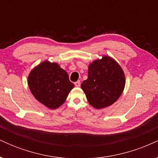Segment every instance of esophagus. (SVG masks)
Here are the masks:
<instances>
[{
    "mask_svg": "<svg viewBox=\"0 0 158 158\" xmlns=\"http://www.w3.org/2000/svg\"><path fill=\"white\" fill-rule=\"evenodd\" d=\"M74 85H75L76 87H80V85H81L80 81H76V82H74Z\"/></svg>",
    "mask_w": 158,
    "mask_h": 158,
    "instance_id": "obj_1",
    "label": "esophagus"
}]
</instances>
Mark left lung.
<instances>
[{"label": "left lung", "instance_id": "obj_1", "mask_svg": "<svg viewBox=\"0 0 158 158\" xmlns=\"http://www.w3.org/2000/svg\"><path fill=\"white\" fill-rule=\"evenodd\" d=\"M126 84L123 69L109 56L93 61L88 67V77L81 83L88 102L97 109L114 103L122 94Z\"/></svg>", "mask_w": 158, "mask_h": 158}]
</instances>
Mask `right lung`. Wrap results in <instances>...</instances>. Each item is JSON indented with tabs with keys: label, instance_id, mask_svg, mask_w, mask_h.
Segmentation results:
<instances>
[{
	"label": "right lung",
	"instance_id": "obj_1",
	"mask_svg": "<svg viewBox=\"0 0 158 158\" xmlns=\"http://www.w3.org/2000/svg\"><path fill=\"white\" fill-rule=\"evenodd\" d=\"M28 85L35 99L50 109L61 106L74 87L67 72L56 63L48 61L30 72Z\"/></svg>",
	"mask_w": 158,
	"mask_h": 158
}]
</instances>
